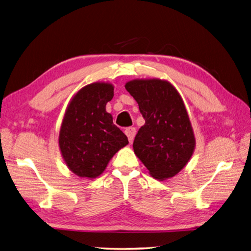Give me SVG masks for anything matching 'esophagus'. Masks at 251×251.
I'll list each match as a JSON object with an SVG mask.
<instances>
[{"label":"esophagus","mask_w":251,"mask_h":251,"mask_svg":"<svg viewBox=\"0 0 251 251\" xmlns=\"http://www.w3.org/2000/svg\"><path fill=\"white\" fill-rule=\"evenodd\" d=\"M126 135L127 136V139H128V141L130 142H132L133 140H134V138H135V135H136V128L135 127H127V128H126Z\"/></svg>","instance_id":"1"}]
</instances>
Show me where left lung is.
<instances>
[{
  "label": "left lung",
  "mask_w": 251,
  "mask_h": 251,
  "mask_svg": "<svg viewBox=\"0 0 251 251\" xmlns=\"http://www.w3.org/2000/svg\"><path fill=\"white\" fill-rule=\"evenodd\" d=\"M126 89L146 119L136 135L135 155L157 180L172 178L191 160L196 138L183 100L172 83L160 78H138Z\"/></svg>",
  "instance_id": "8db88e82"
}]
</instances>
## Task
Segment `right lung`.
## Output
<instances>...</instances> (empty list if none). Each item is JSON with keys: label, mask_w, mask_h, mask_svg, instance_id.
I'll return each mask as SVG.
<instances>
[{"label": "right lung", "mask_w": 251, "mask_h": 251, "mask_svg": "<svg viewBox=\"0 0 251 251\" xmlns=\"http://www.w3.org/2000/svg\"><path fill=\"white\" fill-rule=\"evenodd\" d=\"M113 96L111 82H92L79 89L67 105L58 147L68 169L79 178L100 176L113 156L128 143L105 110Z\"/></svg>", "instance_id": "add662e5"}]
</instances>
